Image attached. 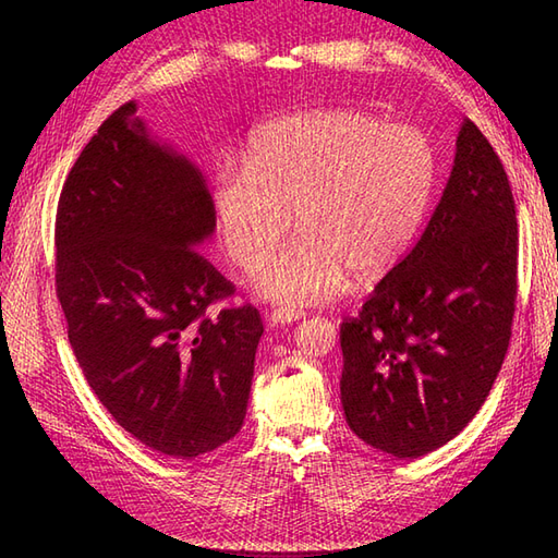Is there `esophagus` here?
<instances>
[{
	"label": "esophagus",
	"mask_w": 558,
	"mask_h": 558,
	"mask_svg": "<svg viewBox=\"0 0 558 558\" xmlns=\"http://www.w3.org/2000/svg\"><path fill=\"white\" fill-rule=\"evenodd\" d=\"M304 316L302 310H292V306H276L268 314V322L270 324H292V322H300V318Z\"/></svg>",
	"instance_id": "obj_1"
}]
</instances>
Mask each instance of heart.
Here are the masks:
<instances>
[{
    "label": "heart",
    "mask_w": 558,
    "mask_h": 558,
    "mask_svg": "<svg viewBox=\"0 0 558 558\" xmlns=\"http://www.w3.org/2000/svg\"><path fill=\"white\" fill-rule=\"evenodd\" d=\"M438 180L424 129L333 108L286 117L248 138L244 165L220 160L210 208L222 248L244 270L260 266L289 227L299 234L256 276L266 298L302 306L366 280L408 252L429 216Z\"/></svg>",
    "instance_id": "b5f03b06"
}]
</instances>
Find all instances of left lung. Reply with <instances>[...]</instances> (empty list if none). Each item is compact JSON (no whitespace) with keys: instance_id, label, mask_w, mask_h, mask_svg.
Segmentation results:
<instances>
[{"instance_id":"8db88e82","label":"left lung","mask_w":558,"mask_h":558,"mask_svg":"<svg viewBox=\"0 0 558 558\" xmlns=\"http://www.w3.org/2000/svg\"><path fill=\"white\" fill-rule=\"evenodd\" d=\"M515 298L511 182L487 136L465 120L417 244L340 324L350 429L396 458H420L458 436L501 372Z\"/></svg>"}]
</instances>
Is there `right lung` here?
Masks as SVG:
<instances>
[{"mask_svg": "<svg viewBox=\"0 0 558 558\" xmlns=\"http://www.w3.org/2000/svg\"><path fill=\"white\" fill-rule=\"evenodd\" d=\"M122 105L66 174L54 290L88 386L117 424L192 460L242 429L264 333L252 304L198 252L216 228L204 177Z\"/></svg>", "mask_w": 558, "mask_h": 558, "instance_id": "add662e5", "label": "right lung"}]
</instances>
